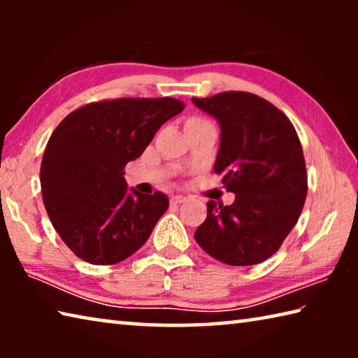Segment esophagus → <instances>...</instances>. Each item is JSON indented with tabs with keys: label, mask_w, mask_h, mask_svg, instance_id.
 I'll return each mask as SVG.
<instances>
[{
	"label": "esophagus",
	"mask_w": 358,
	"mask_h": 358,
	"mask_svg": "<svg viewBox=\"0 0 358 358\" xmlns=\"http://www.w3.org/2000/svg\"><path fill=\"white\" fill-rule=\"evenodd\" d=\"M183 202H186V197L181 196V194H177V196H172L171 197V203L172 205H180V203H183Z\"/></svg>",
	"instance_id": "34e87169"
}]
</instances>
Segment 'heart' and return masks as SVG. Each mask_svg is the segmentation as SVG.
Here are the masks:
<instances>
[{
	"instance_id": "obj_1",
	"label": "heart",
	"mask_w": 358,
	"mask_h": 358,
	"mask_svg": "<svg viewBox=\"0 0 358 358\" xmlns=\"http://www.w3.org/2000/svg\"><path fill=\"white\" fill-rule=\"evenodd\" d=\"M199 123H208V121L203 120V118H191V120H187L186 126H189V124H199Z\"/></svg>"
}]
</instances>
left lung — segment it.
I'll return each mask as SVG.
<instances>
[{
  "mask_svg": "<svg viewBox=\"0 0 358 358\" xmlns=\"http://www.w3.org/2000/svg\"><path fill=\"white\" fill-rule=\"evenodd\" d=\"M192 102L220 123L215 173L235 194L232 205L208 201L194 238L227 265L264 262L280 250L305 205L300 138L280 108L252 93L224 92Z\"/></svg>",
  "mask_w": 358,
  "mask_h": 358,
  "instance_id": "obj_1",
  "label": "left lung"
}]
</instances>
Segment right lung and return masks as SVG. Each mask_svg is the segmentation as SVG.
<instances>
[{
	"mask_svg": "<svg viewBox=\"0 0 358 358\" xmlns=\"http://www.w3.org/2000/svg\"><path fill=\"white\" fill-rule=\"evenodd\" d=\"M185 108L173 98H120L71 112L47 142L42 199L66 246L93 265L132 256L169 208L166 194L128 192L124 166Z\"/></svg>",
	"mask_w": 358,
	"mask_h": 358,
	"instance_id": "obj_1",
	"label": "right lung"
}]
</instances>
